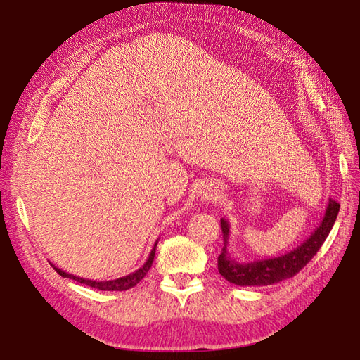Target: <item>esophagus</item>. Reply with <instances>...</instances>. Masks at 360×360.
<instances>
[{
    "label": "esophagus",
    "instance_id": "obj_1",
    "mask_svg": "<svg viewBox=\"0 0 360 360\" xmlns=\"http://www.w3.org/2000/svg\"><path fill=\"white\" fill-rule=\"evenodd\" d=\"M217 192H207L205 193V200H217Z\"/></svg>",
    "mask_w": 360,
    "mask_h": 360
}]
</instances>
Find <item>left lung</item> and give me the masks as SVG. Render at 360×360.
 I'll list each match as a JSON object with an SVG mask.
<instances>
[{
  "mask_svg": "<svg viewBox=\"0 0 360 360\" xmlns=\"http://www.w3.org/2000/svg\"><path fill=\"white\" fill-rule=\"evenodd\" d=\"M340 204L334 200L328 201L325 217L322 223L304 240L300 246H297L285 255L274 258H262L255 262L241 263L229 254V235H231V224L229 221L221 218V229H223L224 246L218 257V271L223 277L233 283L236 286H269L274 283L283 281L294 277L307 266L319 249L322 248L326 236L330 235L334 226V221L339 215Z\"/></svg>",
  "mask_w": 360,
  "mask_h": 360,
  "instance_id": "left-lung-1",
  "label": "left lung"
}]
</instances>
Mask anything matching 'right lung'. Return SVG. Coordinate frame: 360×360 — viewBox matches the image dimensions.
Masks as SVG:
<instances>
[{
    "label": "right lung",
    "mask_w": 360,
    "mask_h": 360,
    "mask_svg": "<svg viewBox=\"0 0 360 360\" xmlns=\"http://www.w3.org/2000/svg\"><path fill=\"white\" fill-rule=\"evenodd\" d=\"M156 246H158V241L155 243V246H153L150 255L147 258V262H145V264L142 267H139V269L134 271L133 274H128L125 275V277H120V278H116V280H110V281H96V280H86V278H80V277H75V275H71V274H66L65 271L58 269V267L53 266V269H56L62 277L65 278H72L75 281L79 283H83V285L86 286H91V288H96V289H101V290H127L129 288L136 286L137 283H139L145 275H147V272L150 271V267L153 264V259H155V252H156Z\"/></svg>",
    "instance_id": "obj_1"
}]
</instances>
